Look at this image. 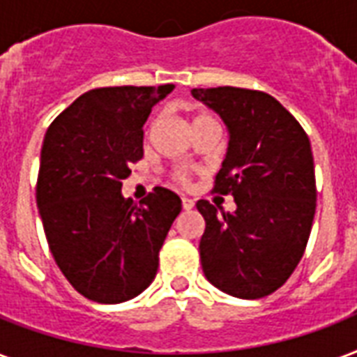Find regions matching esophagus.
Here are the masks:
<instances>
[{
	"label": "esophagus",
	"instance_id": "obj_1",
	"mask_svg": "<svg viewBox=\"0 0 357 357\" xmlns=\"http://www.w3.org/2000/svg\"><path fill=\"white\" fill-rule=\"evenodd\" d=\"M181 206H183V209H192L195 208V200H190V198L183 197L181 198Z\"/></svg>",
	"mask_w": 357,
	"mask_h": 357
}]
</instances>
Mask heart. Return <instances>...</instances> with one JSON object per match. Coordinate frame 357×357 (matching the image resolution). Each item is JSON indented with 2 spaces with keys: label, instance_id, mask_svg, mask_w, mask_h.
Listing matches in <instances>:
<instances>
[{
  "label": "heart",
  "instance_id": "1",
  "mask_svg": "<svg viewBox=\"0 0 357 357\" xmlns=\"http://www.w3.org/2000/svg\"><path fill=\"white\" fill-rule=\"evenodd\" d=\"M209 121H215L209 114H195L192 116V127H197V125H202V123H209ZM155 123H157V119H151L149 121V132H151V129L155 127ZM170 178H172V181L178 187H189L190 185V174L187 172V170H183V168H178V170H174L172 174H170Z\"/></svg>",
  "mask_w": 357,
  "mask_h": 357
}]
</instances>
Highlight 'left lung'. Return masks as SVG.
I'll return each mask as SVG.
<instances>
[{
    "mask_svg": "<svg viewBox=\"0 0 357 357\" xmlns=\"http://www.w3.org/2000/svg\"><path fill=\"white\" fill-rule=\"evenodd\" d=\"M230 132L213 190L232 195L238 209L197 208L204 275L222 292L258 299L281 288L305 252L317 211V179L309 136L271 95L243 88H197Z\"/></svg>",
    "mask_w": 357,
    "mask_h": 357,
    "instance_id": "8db88e82",
    "label": "left lung"
}]
</instances>
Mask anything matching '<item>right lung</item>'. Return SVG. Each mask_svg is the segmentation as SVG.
<instances>
[{
    "instance_id": "add662e5",
    "label": "right lung",
    "mask_w": 357,
    "mask_h": 357,
    "mask_svg": "<svg viewBox=\"0 0 357 357\" xmlns=\"http://www.w3.org/2000/svg\"><path fill=\"white\" fill-rule=\"evenodd\" d=\"M172 89H89L46 130L35 189L46 241L65 279L97 303H121L151 284L181 211L165 187L140 206L121 195V181L144 157V123Z\"/></svg>"
}]
</instances>
